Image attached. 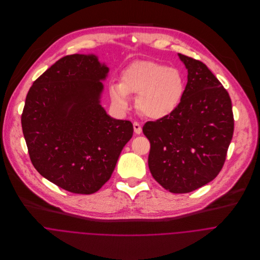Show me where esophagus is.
Instances as JSON below:
<instances>
[{"mask_svg":"<svg viewBox=\"0 0 260 260\" xmlns=\"http://www.w3.org/2000/svg\"><path fill=\"white\" fill-rule=\"evenodd\" d=\"M133 128H134V132L136 134H140L142 132V129H141V126L138 122H134L133 123Z\"/></svg>","mask_w":260,"mask_h":260,"instance_id":"obj_1","label":"esophagus"}]
</instances>
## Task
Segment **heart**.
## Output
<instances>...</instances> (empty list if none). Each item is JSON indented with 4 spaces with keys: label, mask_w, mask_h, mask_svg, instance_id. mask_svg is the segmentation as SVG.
Masks as SVG:
<instances>
[{
    "label": "heart",
    "mask_w": 260,
    "mask_h": 260,
    "mask_svg": "<svg viewBox=\"0 0 260 260\" xmlns=\"http://www.w3.org/2000/svg\"><path fill=\"white\" fill-rule=\"evenodd\" d=\"M184 92L182 73L154 61L133 62L123 72L121 84L110 86L112 102L118 111H127L130 96L138 95L139 112L151 119L172 114L179 107Z\"/></svg>",
    "instance_id": "b5f03b06"
}]
</instances>
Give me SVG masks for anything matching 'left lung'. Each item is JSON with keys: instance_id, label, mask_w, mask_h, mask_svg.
Masks as SVG:
<instances>
[{"instance_id": "8db88e82", "label": "left lung", "mask_w": 260, "mask_h": 260, "mask_svg": "<svg viewBox=\"0 0 260 260\" xmlns=\"http://www.w3.org/2000/svg\"><path fill=\"white\" fill-rule=\"evenodd\" d=\"M187 69L179 107L167 117L146 122L148 168L165 189L192 191L213 180L223 167L234 134L232 100L202 61L178 54Z\"/></svg>"}]
</instances>
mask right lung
Returning <instances> with one entry per match:
<instances>
[{"label":"right lung","instance_id":"obj_1","mask_svg":"<svg viewBox=\"0 0 260 260\" xmlns=\"http://www.w3.org/2000/svg\"><path fill=\"white\" fill-rule=\"evenodd\" d=\"M108 73L95 55H68L34 82L25 98L21 126L34 167L74 193L101 188L133 135L130 121L111 118L100 106V81Z\"/></svg>","mask_w":260,"mask_h":260}]
</instances>
